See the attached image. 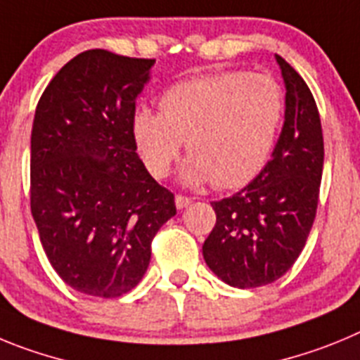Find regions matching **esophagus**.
I'll use <instances>...</instances> for the list:
<instances>
[{
  "label": "esophagus",
  "instance_id": "obj_1",
  "mask_svg": "<svg viewBox=\"0 0 360 360\" xmlns=\"http://www.w3.org/2000/svg\"><path fill=\"white\" fill-rule=\"evenodd\" d=\"M192 204V199L190 197H184V195H176V208L177 210H184L186 206Z\"/></svg>",
  "mask_w": 360,
  "mask_h": 360
}]
</instances>
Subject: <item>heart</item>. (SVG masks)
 <instances>
[{
  "instance_id": "1",
  "label": "heart",
  "mask_w": 360,
  "mask_h": 360,
  "mask_svg": "<svg viewBox=\"0 0 360 360\" xmlns=\"http://www.w3.org/2000/svg\"><path fill=\"white\" fill-rule=\"evenodd\" d=\"M283 109V91L273 77L242 71L200 75L168 87L160 98L161 112L138 109L132 138L152 176L170 172L184 140L190 156L181 167V183L238 188L267 161Z\"/></svg>"
}]
</instances>
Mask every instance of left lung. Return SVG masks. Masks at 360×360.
Here are the masks:
<instances>
[{
  "mask_svg": "<svg viewBox=\"0 0 360 360\" xmlns=\"http://www.w3.org/2000/svg\"><path fill=\"white\" fill-rule=\"evenodd\" d=\"M285 84V122L271 160L251 183L212 202L217 222L204 240L206 265L224 283L255 289L283 276L303 251L316 219L323 131L300 73L274 55Z\"/></svg>",
  "mask_w": 360,
  "mask_h": 360,
  "instance_id": "8db88e82",
  "label": "left lung"
}]
</instances>
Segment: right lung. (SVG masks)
Returning a JSON list of instances; mask_svg holds the SVG:
<instances>
[{"label": "right lung", "mask_w": 360, "mask_h": 360, "mask_svg": "<svg viewBox=\"0 0 360 360\" xmlns=\"http://www.w3.org/2000/svg\"><path fill=\"white\" fill-rule=\"evenodd\" d=\"M154 63L87 50L51 79L35 109L32 215L55 273L89 296L134 289L152 238L176 215L174 193L148 174L132 138Z\"/></svg>", "instance_id": "add662e5"}]
</instances>
